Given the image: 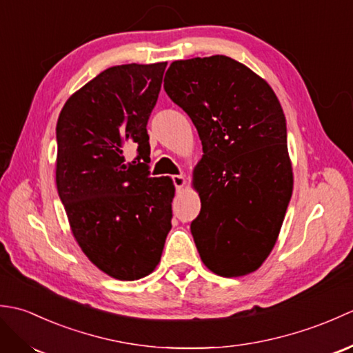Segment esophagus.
Returning <instances> with one entry per match:
<instances>
[{
  "label": "esophagus",
  "mask_w": 353,
  "mask_h": 353,
  "mask_svg": "<svg viewBox=\"0 0 353 353\" xmlns=\"http://www.w3.org/2000/svg\"><path fill=\"white\" fill-rule=\"evenodd\" d=\"M172 182H174L176 190L181 191V190H183V186L186 183V179H185L183 174H176V176H172Z\"/></svg>",
  "instance_id": "esophagus-1"
}]
</instances>
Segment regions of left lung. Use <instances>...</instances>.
Segmentation results:
<instances>
[{
    "label": "left lung",
    "mask_w": 353,
    "mask_h": 353,
    "mask_svg": "<svg viewBox=\"0 0 353 353\" xmlns=\"http://www.w3.org/2000/svg\"><path fill=\"white\" fill-rule=\"evenodd\" d=\"M163 88L203 145L192 181L201 209L191 223L201 261L223 277L256 272L277 241L292 194L279 100L264 79L228 56L172 62Z\"/></svg>",
    "instance_id": "1"
}]
</instances>
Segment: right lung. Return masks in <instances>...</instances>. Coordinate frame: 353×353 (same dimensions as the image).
<instances>
[{
	"label": "right lung",
	"instance_id": "1",
	"mask_svg": "<svg viewBox=\"0 0 353 353\" xmlns=\"http://www.w3.org/2000/svg\"><path fill=\"white\" fill-rule=\"evenodd\" d=\"M167 62L104 70L74 92L57 119L56 185L72 236L92 264L138 281L161 262L176 188L150 177L147 121ZM137 146L132 164L123 152Z\"/></svg>",
	"mask_w": 353,
	"mask_h": 353
}]
</instances>
